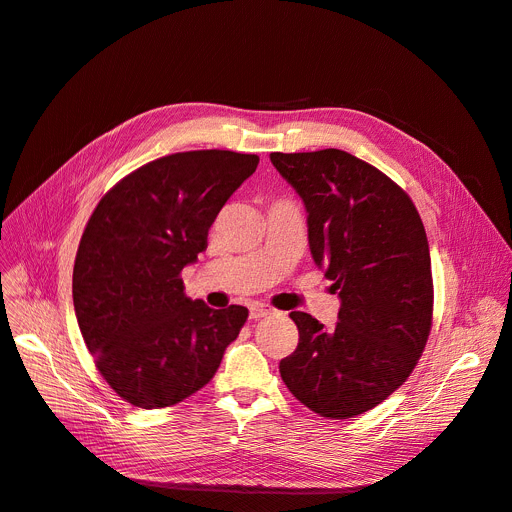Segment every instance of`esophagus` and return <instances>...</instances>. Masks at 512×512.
I'll use <instances>...</instances> for the list:
<instances>
[{"instance_id": "1", "label": "esophagus", "mask_w": 512, "mask_h": 512, "mask_svg": "<svg viewBox=\"0 0 512 512\" xmlns=\"http://www.w3.org/2000/svg\"><path fill=\"white\" fill-rule=\"evenodd\" d=\"M272 311L274 309H270V307H265V305H253L251 307V311H249V317L251 319H261V317H267V315H272Z\"/></svg>"}]
</instances>
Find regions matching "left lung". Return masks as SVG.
Returning <instances> with one entry per match:
<instances>
[{
	"mask_svg": "<svg viewBox=\"0 0 512 512\" xmlns=\"http://www.w3.org/2000/svg\"><path fill=\"white\" fill-rule=\"evenodd\" d=\"M270 159L303 199L313 261L340 297L332 330L309 313H290L299 344L280 361V375L321 417H357L405 384L432 330L423 222L394 180L351 153L321 149Z\"/></svg>",
	"mask_w": 512,
	"mask_h": 512,
	"instance_id": "8db88e82",
	"label": "left lung"
}]
</instances>
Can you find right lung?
<instances>
[{"label": "right lung", "mask_w": 512, "mask_h": 512, "mask_svg": "<svg viewBox=\"0 0 512 512\" xmlns=\"http://www.w3.org/2000/svg\"><path fill=\"white\" fill-rule=\"evenodd\" d=\"M259 157L222 149L159 157L122 178L80 238L72 299L80 334L110 388L141 409L172 407L218 371L249 309H211L180 272Z\"/></svg>", "instance_id": "add662e5"}]
</instances>
